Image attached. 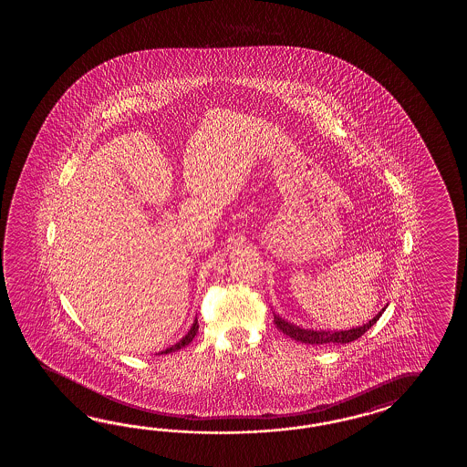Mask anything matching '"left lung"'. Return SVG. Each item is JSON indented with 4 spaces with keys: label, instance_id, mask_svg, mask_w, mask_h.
<instances>
[{
    "label": "left lung",
    "instance_id": "obj_1",
    "mask_svg": "<svg viewBox=\"0 0 467 467\" xmlns=\"http://www.w3.org/2000/svg\"><path fill=\"white\" fill-rule=\"evenodd\" d=\"M384 310H386V307L382 308L376 317L372 318V320H368V324H364V326H360V327L348 328V330H334V332H330V330H312V328L298 327V326H294V324L287 322L285 318L278 317L277 314H274V322H275V326H277L280 332H284L288 337L294 338V340H297V342H302V344H310V346H320V344H348V342H352V340H356V338L362 337V336L368 332V328L372 327V326L378 322L379 317L382 316Z\"/></svg>",
    "mask_w": 467,
    "mask_h": 467
}]
</instances>
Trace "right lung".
<instances>
[{
  "label": "right lung",
  "mask_w": 467,
  "mask_h": 467,
  "mask_svg": "<svg viewBox=\"0 0 467 467\" xmlns=\"http://www.w3.org/2000/svg\"><path fill=\"white\" fill-rule=\"evenodd\" d=\"M197 330H199V320L195 318L193 326L190 327L189 334H185V337H182V340H180V342H177L175 346H171V348H165V350H161L159 356H161V354H170V352H175V350H179V348H185V346H189L190 342L193 340V337L197 336Z\"/></svg>",
  "instance_id": "1"
}]
</instances>
